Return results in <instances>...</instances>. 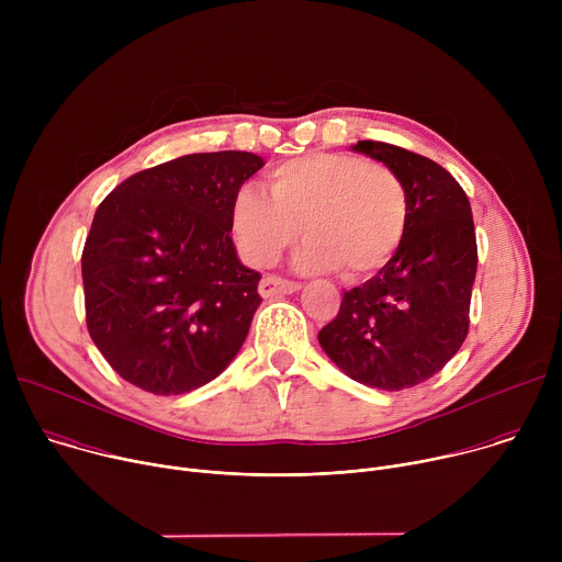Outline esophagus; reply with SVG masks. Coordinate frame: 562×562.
I'll list each match as a JSON object with an SVG mask.
<instances>
[{
    "instance_id": "obj_1",
    "label": "esophagus",
    "mask_w": 562,
    "mask_h": 562,
    "mask_svg": "<svg viewBox=\"0 0 562 562\" xmlns=\"http://www.w3.org/2000/svg\"><path fill=\"white\" fill-rule=\"evenodd\" d=\"M297 289H300L297 282L280 278V276H267V278H262V282L258 286L262 297H271V295H280V293H293Z\"/></svg>"
}]
</instances>
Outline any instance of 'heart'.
<instances>
[{
    "mask_svg": "<svg viewBox=\"0 0 562 562\" xmlns=\"http://www.w3.org/2000/svg\"><path fill=\"white\" fill-rule=\"evenodd\" d=\"M231 228L254 267L276 265L302 231L308 239L300 254L304 269L340 267L347 280H364L403 247L409 193L386 165L349 153H311L269 173V198L239 189Z\"/></svg>",
    "mask_w": 562,
    "mask_h": 562,
    "instance_id": "b5f03b06",
    "label": "heart"
}]
</instances>
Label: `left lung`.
<instances>
[{
    "label": "left lung",
    "mask_w": 562,
    "mask_h": 562,
    "mask_svg": "<svg viewBox=\"0 0 562 562\" xmlns=\"http://www.w3.org/2000/svg\"><path fill=\"white\" fill-rule=\"evenodd\" d=\"M353 148L403 178L409 228L382 271L345 291L317 340L349 378L400 391L436 375L467 338L477 267L471 204L453 176L425 155L373 139Z\"/></svg>",
    "instance_id": "1"
}]
</instances>
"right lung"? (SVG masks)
<instances>
[{"label": "right lung", "instance_id": "1", "mask_svg": "<svg viewBox=\"0 0 562 562\" xmlns=\"http://www.w3.org/2000/svg\"><path fill=\"white\" fill-rule=\"evenodd\" d=\"M262 167L247 150L182 155L98 206L82 251L87 327L126 382L187 393L243 347L262 276L235 256L231 206Z\"/></svg>", "mask_w": 562, "mask_h": 562}]
</instances>
